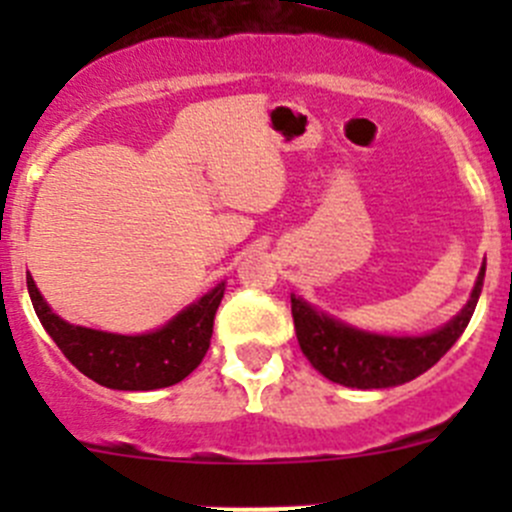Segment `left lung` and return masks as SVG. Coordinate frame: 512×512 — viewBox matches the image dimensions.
<instances>
[{
	"mask_svg": "<svg viewBox=\"0 0 512 512\" xmlns=\"http://www.w3.org/2000/svg\"><path fill=\"white\" fill-rule=\"evenodd\" d=\"M485 262L480 265L478 280L473 285L471 299L461 312L418 337H391L356 329L327 312H319L302 297L292 294V317L297 342L309 364L327 376L329 381L352 389H389L416 379L431 369L453 344L458 342L471 322L483 289Z\"/></svg>",
	"mask_w": 512,
	"mask_h": 512,
	"instance_id": "left-lung-1",
	"label": "left lung"
}]
</instances>
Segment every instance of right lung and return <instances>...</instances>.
<instances>
[{"mask_svg":"<svg viewBox=\"0 0 512 512\" xmlns=\"http://www.w3.org/2000/svg\"><path fill=\"white\" fill-rule=\"evenodd\" d=\"M27 289L41 327L81 374L106 389L153 391L178 384L203 361L225 282L146 334H113L69 324L46 304L32 275H27Z\"/></svg>","mask_w":512,"mask_h":512,"instance_id":"add662e5","label":"right lung"}]
</instances>
